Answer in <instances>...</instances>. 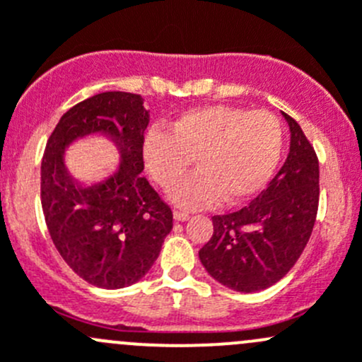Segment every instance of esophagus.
Returning <instances> with one entry per match:
<instances>
[{"label": "esophagus", "instance_id": "1", "mask_svg": "<svg viewBox=\"0 0 362 362\" xmlns=\"http://www.w3.org/2000/svg\"><path fill=\"white\" fill-rule=\"evenodd\" d=\"M173 217H175V221H178V222H185L187 221L189 217H191V215L187 214V211H182V210H177L173 214Z\"/></svg>", "mask_w": 362, "mask_h": 362}]
</instances>
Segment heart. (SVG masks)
<instances>
[{
	"label": "heart",
	"instance_id": "obj_1",
	"mask_svg": "<svg viewBox=\"0 0 362 362\" xmlns=\"http://www.w3.org/2000/svg\"><path fill=\"white\" fill-rule=\"evenodd\" d=\"M284 129L266 110L211 105L184 112L171 131L152 127L144 141L148 171L170 191L197 159L200 171L171 192L184 208H208L224 198L242 203L257 194L280 160Z\"/></svg>",
	"mask_w": 362,
	"mask_h": 362
}]
</instances>
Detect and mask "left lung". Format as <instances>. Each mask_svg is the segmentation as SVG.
<instances>
[{"label": "left lung", "instance_id": "left-lung-1", "mask_svg": "<svg viewBox=\"0 0 362 362\" xmlns=\"http://www.w3.org/2000/svg\"><path fill=\"white\" fill-rule=\"evenodd\" d=\"M286 163L249 206L214 215V235L199 250L208 273L238 293L268 289L305 250L319 208V159L293 117Z\"/></svg>", "mask_w": 362, "mask_h": 362}]
</instances>
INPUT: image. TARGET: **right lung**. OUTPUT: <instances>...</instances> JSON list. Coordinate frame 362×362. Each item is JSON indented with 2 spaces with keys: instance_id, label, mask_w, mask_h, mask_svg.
<instances>
[{
  "instance_id": "1",
  "label": "right lung",
  "mask_w": 362,
  "mask_h": 362,
  "mask_svg": "<svg viewBox=\"0 0 362 362\" xmlns=\"http://www.w3.org/2000/svg\"><path fill=\"white\" fill-rule=\"evenodd\" d=\"M148 112L140 94L110 90L80 101L61 117L42 159V208L50 238L80 279L101 289H122L144 279L173 228V214L144 171ZM112 137L119 171L82 188L69 177L62 156L87 134Z\"/></svg>"
}]
</instances>
